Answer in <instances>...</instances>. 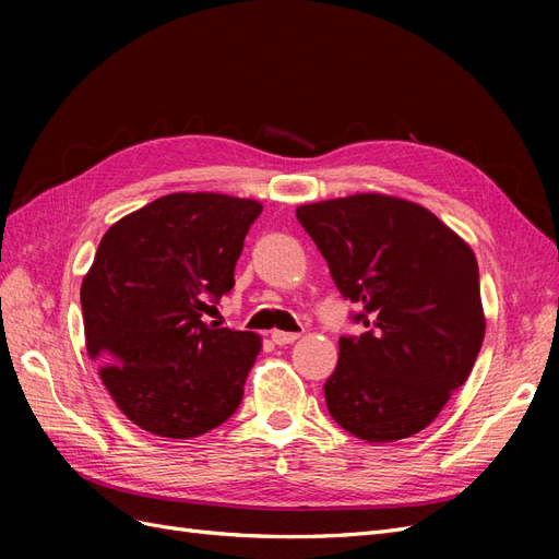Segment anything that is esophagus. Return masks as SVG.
Listing matches in <instances>:
<instances>
[{
    "label": "esophagus",
    "instance_id": "esophagus-1",
    "mask_svg": "<svg viewBox=\"0 0 559 559\" xmlns=\"http://www.w3.org/2000/svg\"><path fill=\"white\" fill-rule=\"evenodd\" d=\"M270 337H273V343L275 345H292V343H296L298 341V333H286V331H273V335H270Z\"/></svg>",
    "mask_w": 559,
    "mask_h": 559
}]
</instances>
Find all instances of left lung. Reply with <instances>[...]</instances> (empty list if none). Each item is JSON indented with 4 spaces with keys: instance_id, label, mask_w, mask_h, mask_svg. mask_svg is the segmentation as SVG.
Segmentation results:
<instances>
[{
    "instance_id": "8db88e82",
    "label": "left lung",
    "mask_w": 559,
    "mask_h": 559,
    "mask_svg": "<svg viewBox=\"0 0 559 559\" xmlns=\"http://www.w3.org/2000/svg\"><path fill=\"white\" fill-rule=\"evenodd\" d=\"M296 216L366 326L341 337L324 384L331 417L368 443L429 427L485 337L476 253L427 207L392 195L312 202Z\"/></svg>"
}]
</instances>
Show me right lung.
Segmentation results:
<instances>
[{
  "label": "right lung",
  "mask_w": 559,
  "mask_h": 559,
  "mask_svg": "<svg viewBox=\"0 0 559 559\" xmlns=\"http://www.w3.org/2000/svg\"><path fill=\"white\" fill-rule=\"evenodd\" d=\"M261 202L170 193L116 222L81 284L86 349L123 415L195 438L238 411L261 337L202 321L235 284Z\"/></svg>",
  "instance_id": "obj_1"
}]
</instances>
